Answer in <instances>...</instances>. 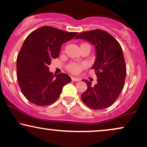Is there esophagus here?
<instances>
[{"label": "esophagus", "mask_w": 147, "mask_h": 147, "mask_svg": "<svg viewBox=\"0 0 147 147\" xmlns=\"http://www.w3.org/2000/svg\"><path fill=\"white\" fill-rule=\"evenodd\" d=\"M72 81H80V79L76 78V77H72Z\"/></svg>", "instance_id": "obj_1"}]
</instances>
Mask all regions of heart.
<instances>
[{
	"label": "heart",
	"mask_w": 147,
	"mask_h": 147,
	"mask_svg": "<svg viewBox=\"0 0 147 147\" xmlns=\"http://www.w3.org/2000/svg\"><path fill=\"white\" fill-rule=\"evenodd\" d=\"M86 67V64H79V63L71 62L68 63L66 66L67 70L73 75H78L80 73L81 70Z\"/></svg>",
	"instance_id": "1"
}]
</instances>
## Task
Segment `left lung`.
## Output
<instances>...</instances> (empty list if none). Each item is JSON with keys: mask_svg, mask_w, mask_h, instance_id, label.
<instances>
[{"mask_svg": "<svg viewBox=\"0 0 147 147\" xmlns=\"http://www.w3.org/2000/svg\"><path fill=\"white\" fill-rule=\"evenodd\" d=\"M81 38L95 46L96 57L92 69L95 70L97 84L83 80L87 90L81 94L83 102L92 109L107 108L117 100L124 87L126 66L123 49L112 35L101 29L85 31L75 39Z\"/></svg>", "mask_w": 147, "mask_h": 147, "instance_id": "left-lung-1", "label": "left lung"}]
</instances>
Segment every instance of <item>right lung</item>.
Here are the masks:
<instances>
[{
    "label": "right lung",
    "mask_w": 147,
    "mask_h": 147,
    "mask_svg": "<svg viewBox=\"0 0 147 147\" xmlns=\"http://www.w3.org/2000/svg\"><path fill=\"white\" fill-rule=\"evenodd\" d=\"M77 33L44 26L26 37L17 57V78L23 95L30 102L38 106L51 105L71 81L65 73L53 75L49 65L59 55L62 44Z\"/></svg>",
    "instance_id": "1"
}]
</instances>
